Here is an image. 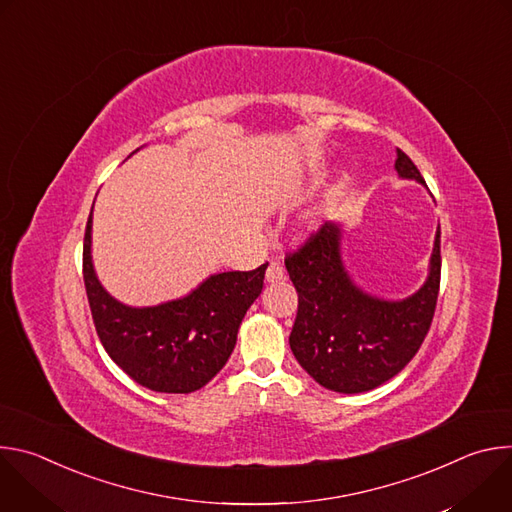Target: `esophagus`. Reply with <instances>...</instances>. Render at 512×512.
Returning <instances> with one entry per match:
<instances>
[{
  "label": "esophagus",
  "instance_id": "34e87169",
  "mask_svg": "<svg viewBox=\"0 0 512 512\" xmlns=\"http://www.w3.org/2000/svg\"><path fill=\"white\" fill-rule=\"evenodd\" d=\"M285 277V269H283V265H279V263H271L269 267H267V271H265V281H269V283H277V281H281Z\"/></svg>",
  "mask_w": 512,
  "mask_h": 512
}]
</instances>
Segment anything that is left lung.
<instances>
[{"label":"left lung","instance_id":"obj_1","mask_svg":"<svg viewBox=\"0 0 512 512\" xmlns=\"http://www.w3.org/2000/svg\"><path fill=\"white\" fill-rule=\"evenodd\" d=\"M395 168L425 184L401 150ZM440 235L437 231L425 285L403 302H381L352 285L340 261L336 225H322L285 255L289 279L298 291L289 346L316 383L336 393H362L403 371L433 320L442 279Z\"/></svg>","mask_w":512,"mask_h":512}]
</instances>
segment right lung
Returning <instances> with one entry per match:
<instances>
[{
  "label": "right lung",
  "instance_id": "1",
  "mask_svg": "<svg viewBox=\"0 0 512 512\" xmlns=\"http://www.w3.org/2000/svg\"><path fill=\"white\" fill-rule=\"evenodd\" d=\"M267 263L208 277L184 300L127 308L101 287L91 263V214L83 277L101 344L135 383L156 393H192L229 360L239 326L263 289Z\"/></svg>",
  "mask_w": 512,
  "mask_h": 512
}]
</instances>
